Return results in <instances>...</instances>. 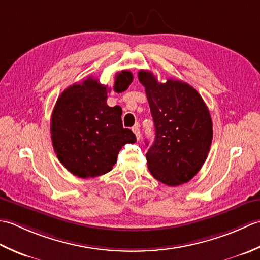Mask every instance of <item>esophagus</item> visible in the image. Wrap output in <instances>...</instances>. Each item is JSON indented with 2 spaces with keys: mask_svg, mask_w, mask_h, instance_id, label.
Returning <instances> with one entry per match:
<instances>
[{
  "mask_svg": "<svg viewBox=\"0 0 260 260\" xmlns=\"http://www.w3.org/2000/svg\"><path fill=\"white\" fill-rule=\"evenodd\" d=\"M132 131H134V134L136 135V137H137V139L138 140H140V138H141V132H140V129H139V125H135L134 128H132Z\"/></svg>",
  "mask_w": 260,
  "mask_h": 260,
  "instance_id": "obj_1",
  "label": "esophagus"
}]
</instances>
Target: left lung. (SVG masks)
<instances>
[{"label":"left lung","mask_w":260,"mask_h":260,"mask_svg":"<svg viewBox=\"0 0 260 260\" xmlns=\"http://www.w3.org/2000/svg\"><path fill=\"white\" fill-rule=\"evenodd\" d=\"M138 78L145 86L156 131L146 155L148 169L168 186L187 183L209 155L213 137L209 109L186 83L171 78L159 83L148 71H140Z\"/></svg>","instance_id":"8db88e82"}]
</instances>
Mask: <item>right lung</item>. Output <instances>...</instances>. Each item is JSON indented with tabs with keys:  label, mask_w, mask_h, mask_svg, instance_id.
Returning <instances> with one entry per match:
<instances>
[{
	"label": "right lung",
	"mask_w": 260,
	"mask_h": 260,
	"mask_svg": "<svg viewBox=\"0 0 260 260\" xmlns=\"http://www.w3.org/2000/svg\"><path fill=\"white\" fill-rule=\"evenodd\" d=\"M132 79L129 71L116 74L114 92L125 91ZM110 91L99 79L88 77L67 87L55 104L52 146L63 167L75 176L96 177L110 172L122 146L137 141L134 132L123 129L119 105L107 104Z\"/></svg>",
	"instance_id": "add662e5"
}]
</instances>
